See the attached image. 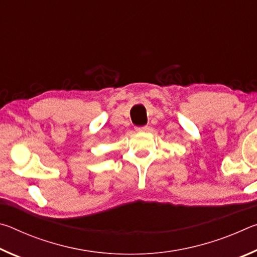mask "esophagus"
Segmentation results:
<instances>
[{
    "mask_svg": "<svg viewBox=\"0 0 257 257\" xmlns=\"http://www.w3.org/2000/svg\"><path fill=\"white\" fill-rule=\"evenodd\" d=\"M136 130L137 132H147V130H149V127H147V125H143V127H137Z\"/></svg>",
    "mask_w": 257,
    "mask_h": 257,
    "instance_id": "esophagus-1",
    "label": "esophagus"
}]
</instances>
